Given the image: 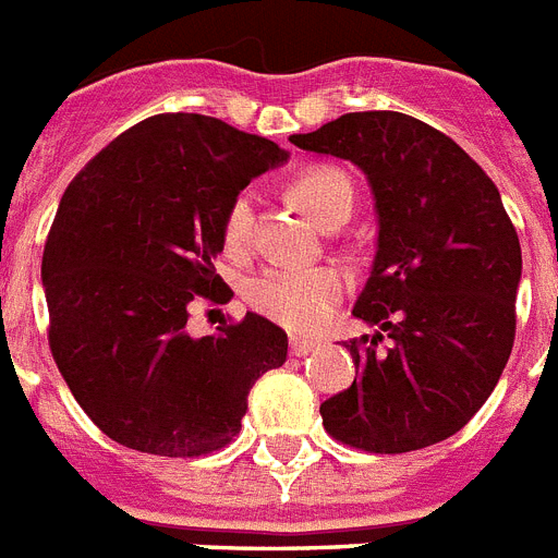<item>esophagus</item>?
Listing matches in <instances>:
<instances>
[{
    "label": "esophagus",
    "mask_w": 558,
    "mask_h": 558,
    "mask_svg": "<svg viewBox=\"0 0 558 558\" xmlns=\"http://www.w3.org/2000/svg\"><path fill=\"white\" fill-rule=\"evenodd\" d=\"M289 348H292V356H308L319 348L317 339H306V337H292L289 339Z\"/></svg>",
    "instance_id": "obj_1"
}]
</instances>
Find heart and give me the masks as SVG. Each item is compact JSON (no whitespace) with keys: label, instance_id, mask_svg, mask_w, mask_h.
<instances>
[{"label":"heart","instance_id":"heart-1","mask_svg":"<svg viewBox=\"0 0 558 558\" xmlns=\"http://www.w3.org/2000/svg\"><path fill=\"white\" fill-rule=\"evenodd\" d=\"M292 196L317 225L333 213H351L353 187L337 168H306L292 182ZM250 193L232 198L225 216L227 246L244 244L250 230ZM348 278L337 266H269L246 283V300L255 312L294 331H314L331 317L333 306L345 294Z\"/></svg>","mask_w":558,"mask_h":558}]
</instances>
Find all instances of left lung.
Wrapping results in <instances>:
<instances>
[{
  "label": "left lung",
  "instance_id": "1",
  "mask_svg": "<svg viewBox=\"0 0 558 558\" xmlns=\"http://www.w3.org/2000/svg\"><path fill=\"white\" fill-rule=\"evenodd\" d=\"M289 140L356 165L379 227L353 306L376 331L345 342L360 376L319 404L323 426L381 454L447 440L486 404L513 348L522 250L500 191L454 140L399 111H353Z\"/></svg>",
  "mask_w": 558,
  "mask_h": 558
}]
</instances>
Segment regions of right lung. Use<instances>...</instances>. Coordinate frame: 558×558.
I'll return each mask as SVG.
<instances>
[{
  "label": "right lung",
  "instance_id": "add662e5",
  "mask_svg": "<svg viewBox=\"0 0 558 558\" xmlns=\"http://www.w3.org/2000/svg\"><path fill=\"white\" fill-rule=\"evenodd\" d=\"M286 159L272 140L179 111L132 125L66 187L41 258L50 348L111 440L216 452L241 429L252 385L286 362V331L260 314L187 331L196 294L230 300L213 260L232 198Z\"/></svg>",
  "mask_w": 558,
  "mask_h": 558
}]
</instances>
